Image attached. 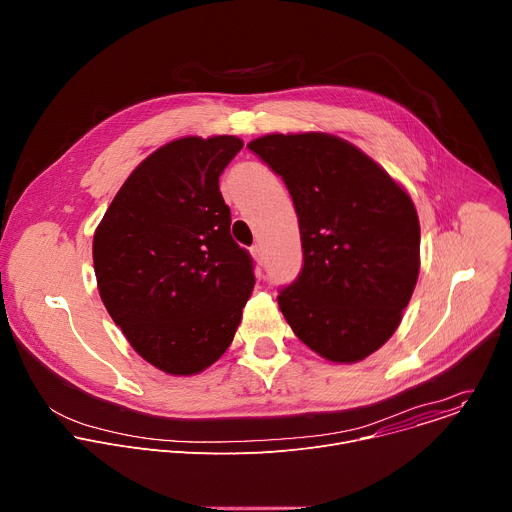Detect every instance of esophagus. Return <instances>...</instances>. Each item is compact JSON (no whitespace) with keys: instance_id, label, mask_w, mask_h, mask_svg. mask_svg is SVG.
Instances as JSON below:
<instances>
[{"instance_id":"obj_1","label":"esophagus","mask_w":512,"mask_h":512,"mask_svg":"<svg viewBox=\"0 0 512 512\" xmlns=\"http://www.w3.org/2000/svg\"><path fill=\"white\" fill-rule=\"evenodd\" d=\"M251 253H253V257H255L257 263H263V247H261V245H253V247H251Z\"/></svg>"}]
</instances>
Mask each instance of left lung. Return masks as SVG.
Returning a JSON list of instances; mask_svg holds the SVG:
<instances>
[{
    "mask_svg": "<svg viewBox=\"0 0 512 512\" xmlns=\"http://www.w3.org/2000/svg\"><path fill=\"white\" fill-rule=\"evenodd\" d=\"M294 200L304 267L277 304L330 362H358L397 330L419 275V218L407 190L342 137L269 133L247 143Z\"/></svg>",
    "mask_w": 512,
    "mask_h": 512,
    "instance_id": "8db88e82",
    "label": "left lung"
}]
</instances>
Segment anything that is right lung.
<instances>
[{
  "label": "right lung",
  "instance_id": "right-lung-1",
  "mask_svg": "<svg viewBox=\"0 0 512 512\" xmlns=\"http://www.w3.org/2000/svg\"><path fill=\"white\" fill-rule=\"evenodd\" d=\"M241 148L235 135L162 145L129 174L93 237L109 316L143 360L174 377L225 354L255 285L218 190Z\"/></svg>",
  "mask_w": 512,
  "mask_h": 512
}]
</instances>
